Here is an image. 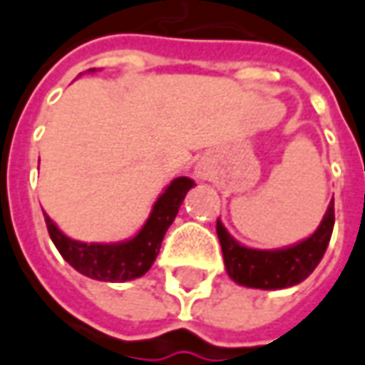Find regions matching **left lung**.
<instances>
[{"mask_svg":"<svg viewBox=\"0 0 365 365\" xmlns=\"http://www.w3.org/2000/svg\"><path fill=\"white\" fill-rule=\"evenodd\" d=\"M333 224H335V212H333L331 200L317 230L309 238L287 248L258 250L234 240L218 218L216 232L220 238L226 272L234 283L250 289L272 291V289H287L299 284L315 270L325 255L331 238Z\"/></svg>","mask_w":365,"mask_h":365,"instance_id":"1","label":"left lung"}]
</instances>
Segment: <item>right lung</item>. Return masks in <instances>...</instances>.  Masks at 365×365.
<instances>
[{
    "label": "right lung",
    "instance_id": "1",
    "mask_svg": "<svg viewBox=\"0 0 365 365\" xmlns=\"http://www.w3.org/2000/svg\"><path fill=\"white\" fill-rule=\"evenodd\" d=\"M88 72H95V68H91ZM194 185V180L190 178H175L153 204L143 228L133 238L123 240V242H108V245L91 242L88 245V242L74 240L62 232L56 224L50 220L48 214H44L48 234L62 258L84 277L95 279V281H105V283L133 281V279L143 277L155 262L161 240L171 226V222L175 220L183 197Z\"/></svg>",
    "mask_w": 365,
    "mask_h": 365
}]
</instances>
